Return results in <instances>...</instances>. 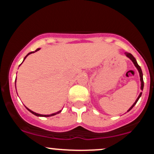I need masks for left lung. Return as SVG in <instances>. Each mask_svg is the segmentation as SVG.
Returning <instances> with one entry per match:
<instances>
[{"label": "left lung", "mask_w": 154, "mask_h": 154, "mask_svg": "<svg viewBox=\"0 0 154 154\" xmlns=\"http://www.w3.org/2000/svg\"><path fill=\"white\" fill-rule=\"evenodd\" d=\"M125 54L126 55L127 57H128L129 59H130L131 60V61H132V62H133L134 65H135V66L136 67V68H137V69L138 70L139 75H140V82H141V84H140V85H141V86H140V89H141V91H143V87H144V82H143V72H142V70H141L140 66L139 65L137 64V61H136V59H135V57H134V56H132V55L131 54H130V53H127V52H125ZM141 95H142V92H141V93H140V95H138V97H137V99H136V100L135 101V103H134L133 104H132V106L130 107V109H128V111H130V110H131V109H132V108L134 107V106H135V104H136V103H137V100H139V98H140Z\"/></svg>", "instance_id": "obj_1"}]
</instances>
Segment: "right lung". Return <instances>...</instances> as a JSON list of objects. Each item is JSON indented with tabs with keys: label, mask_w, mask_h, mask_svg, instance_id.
I'll list each match as a JSON object with an SVG mask.
<instances>
[{
	"label": "right lung",
	"mask_w": 154,
	"mask_h": 154,
	"mask_svg": "<svg viewBox=\"0 0 154 154\" xmlns=\"http://www.w3.org/2000/svg\"><path fill=\"white\" fill-rule=\"evenodd\" d=\"M40 48H38L37 49V50H35V51H32V52H30V53H29V54H28L27 55H26V56H25V57H24V60H23V61H24V60H25V59L26 57H27L28 56H29V54H33V53H35V52H36V51H39L40 50ZM23 61H22V63H23ZM22 63H21V64H22ZM20 64V65H21ZM20 65H19V66H20ZM16 80H17V79H16ZM16 82V81H15ZM26 109H27L28 111H30V112L32 113V114H34V115H35V116H43V117H48V116H54V115H56V114H59L60 112H61V110H60V111H57V112H56V113H54V114H46V115H45V114H38V113H35V112H34V111H32V110H30V109H28L27 107H26Z\"/></svg>",
	"instance_id": "1"
}]
</instances>
